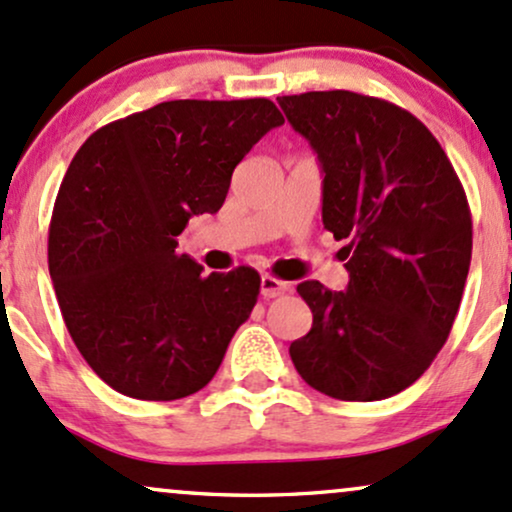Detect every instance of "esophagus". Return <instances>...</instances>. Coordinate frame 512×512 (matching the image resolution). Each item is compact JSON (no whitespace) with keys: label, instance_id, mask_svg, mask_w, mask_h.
Returning a JSON list of instances; mask_svg holds the SVG:
<instances>
[{"label":"esophagus","instance_id":"34e87169","mask_svg":"<svg viewBox=\"0 0 512 512\" xmlns=\"http://www.w3.org/2000/svg\"><path fill=\"white\" fill-rule=\"evenodd\" d=\"M260 288H262V295H264V298H279V295H283V293L291 291V283H288V281H281V279H276V276L264 274V276H262Z\"/></svg>","mask_w":512,"mask_h":512}]
</instances>
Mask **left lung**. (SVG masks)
I'll return each mask as SVG.
<instances>
[{
	"instance_id": "1",
	"label": "left lung",
	"mask_w": 512,
	"mask_h": 512,
	"mask_svg": "<svg viewBox=\"0 0 512 512\" xmlns=\"http://www.w3.org/2000/svg\"><path fill=\"white\" fill-rule=\"evenodd\" d=\"M322 164V221L350 274L346 291L298 283L312 329L291 360L338 400L396 396L422 377L458 315L472 214L451 159L424 123L350 90L279 97Z\"/></svg>"
}]
</instances>
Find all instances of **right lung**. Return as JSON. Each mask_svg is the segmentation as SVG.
<instances>
[{
  "label": "right lung",
  "mask_w": 512,
  "mask_h": 512,
  "mask_svg": "<svg viewBox=\"0 0 512 512\" xmlns=\"http://www.w3.org/2000/svg\"><path fill=\"white\" fill-rule=\"evenodd\" d=\"M272 100H174L80 145L49 224L66 329L114 391L178 400L212 381L260 295V274L202 276L176 250L188 219L224 205L233 169L281 126Z\"/></svg>",
  "instance_id": "1"
}]
</instances>
